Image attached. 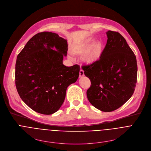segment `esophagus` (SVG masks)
<instances>
[{"label": "esophagus", "instance_id": "obj_1", "mask_svg": "<svg viewBox=\"0 0 151 151\" xmlns=\"http://www.w3.org/2000/svg\"><path fill=\"white\" fill-rule=\"evenodd\" d=\"M84 76V72H83V70L81 69V70H79V76H80V77H82V76Z\"/></svg>", "mask_w": 151, "mask_h": 151}]
</instances>
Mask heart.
Segmentation results:
<instances>
[{
  "label": "heart",
  "instance_id": "obj_1",
  "mask_svg": "<svg viewBox=\"0 0 151 151\" xmlns=\"http://www.w3.org/2000/svg\"><path fill=\"white\" fill-rule=\"evenodd\" d=\"M102 44L100 42L94 43V40H89L75 45L73 49L75 53L84 55V60L88 63H92L97 60L101 54ZM69 58L74 60L75 57L72 52L69 53Z\"/></svg>",
  "mask_w": 151,
  "mask_h": 151
}]
</instances>
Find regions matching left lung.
<instances>
[{
	"label": "left lung",
	"mask_w": 151,
	"mask_h": 151,
	"mask_svg": "<svg viewBox=\"0 0 151 151\" xmlns=\"http://www.w3.org/2000/svg\"><path fill=\"white\" fill-rule=\"evenodd\" d=\"M107 40L99 60L83 66L91 81L87 98L96 108L112 112L131 98L137 82L136 57L118 32H106Z\"/></svg>",
	"instance_id": "1"
}]
</instances>
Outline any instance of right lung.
Listing matches in <instances>:
<instances>
[{"mask_svg":"<svg viewBox=\"0 0 151 151\" xmlns=\"http://www.w3.org/2000/svg\"><path fill=\"white\" fill-rule=\"evenodd\" d=\"M68 42L57 33L44 32L33 36L19 53L15 64V85L22 100L44 115L56 112L69 86L79 75L80 67L63 64Z\"/></svg>","mask_w":151,"mask_h":151,"instance_id":"1","label":"right lung"}]
</instances>
